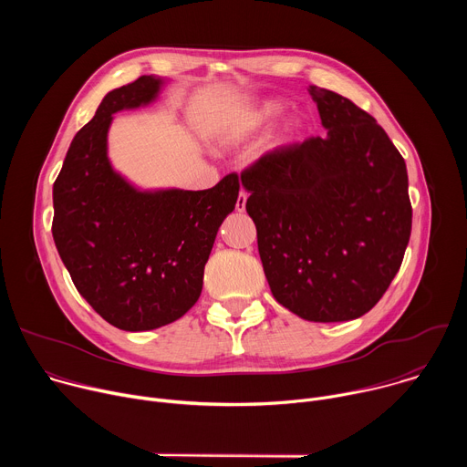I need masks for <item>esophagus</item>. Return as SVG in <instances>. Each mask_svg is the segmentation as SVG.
<instances>
[{
	"mask_svg": "<svg viewBox=\"0 0 467 467\" xmlns=\"http://www.w3.org/2000/svg\"><path fill=\"white\" fill-rule=\"evenodd\" d=\"M245 203H247V193L245 192H240L238 199H236V211L238 213H244L245 211Z\"/></svg>",
	"mask_w": 467,
	"mask_h": 467,
	"instance_id": "esophagus-1",
	"label": "esophagus"
}]
</instances>
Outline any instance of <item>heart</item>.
Returning a JSON list of instances; mask_svg holds the SVG:
<instances>
[{"instance_id": "heart-1", "label": "heart", "mask_w": 467, "mask_h": 467, "mask_svg": "<svg viewBox=\"0 0 467 467\" xmlns=\"http://www.w3.org/2000/svg\"><path fill=\"white\" fill-rule=\"evenodd\" d=\"M286 110V103L281 99H265L251 109H245L220 127V140L227 146H236L240 142H245L253 135H256L258 130L265 129L272 125L283 112ZM303 118L301 116H292L281 129V137L283 139H294L299 135L303 129Z\"/></svg>"}]
</instances>
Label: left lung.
Returning a JSON list of instances; mask_svg holds the SVG:
<instances>
[{
	"label": "left lung",
	"mask_w": 467,
	"mask_h": 467,
	"mask_svg": "<svg viewBox=\"0 0 467 467\" xmlns=\"http://www.w3.org/2000/svg\"><path fill=\"white\" fill-rule=\"evenodd\" d=\"M325 137L281 146L242 171L245 211L274 297L308 321L369 312L412 231L407 164L373 116L308 88Z\"/></svg>",
	"instance_id": "8db88e82"
}]
</instances>
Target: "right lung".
Masks as SVG:
<instances>
[{"label": "right lung", "mask_w": 467, "mask_h": 467, "mask_svg": "<svg viewBox=\"0 0 467 467\" xmlns=\"http://www.w3.org/2000/svg\"><path fill=\"white\" fill-rule=\"evenodd\" d=\"M164 79L110 90L74 137L53 184V240L78 292L110 325L151 330L202 296L216 234L238 199V175L209 190H140L107 153L112 114L153 103Z\"/></svg>", "instance_id": "1"}]
</instances>
